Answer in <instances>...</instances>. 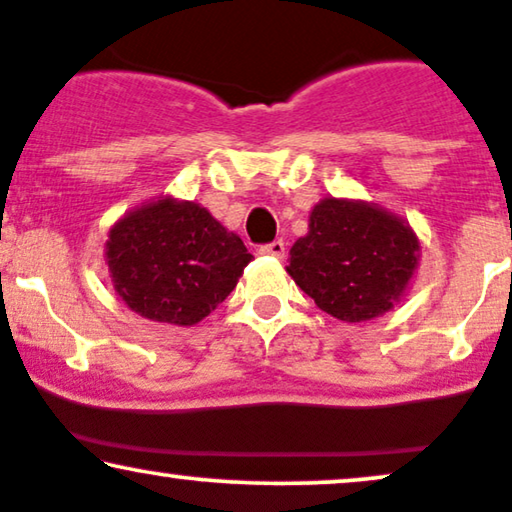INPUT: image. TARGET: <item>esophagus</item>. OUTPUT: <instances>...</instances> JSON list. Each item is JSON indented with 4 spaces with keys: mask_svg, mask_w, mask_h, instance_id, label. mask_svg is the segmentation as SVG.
<instances>
[{
    "mask_svg": "<svg viewBox=\"0 0 512 512\" xmlns=\"http://www.w3.org/2000/svg\"><path fill=\"white\" fill-rule=\"evenodd\" d=\"M263 256H273V258H282L285 256V242H282V239H275V242H270V244H263L261 249Z\"/></svg>",
    "mask_w": 512,
    "mask_h": 512,
    "instance_id": "1",
    "label": "esophagus"
}]
</instances>
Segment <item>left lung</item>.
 I'll use <instances>...</instances> for the list:
<instances>
[{"mask_svg": "<svg viewBox=\"0 0 512 512\" xmlns=\"http://www.w3.org/2000/svg\"><path fill=\"white\" fill-rule=\"evenodd\" d=\"M418 237L382 208L323 199L308 235L292 246L287 273L320 311L363 323L389 311L418 266Z\"/></svg>", "mask_w": 512, "mask_h": 512, "instance_id": "left-lung-1", "label": "left lung"}]
</instances>
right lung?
Wrapping results in <instances>:
<instances>
[{
    "instance_id": "add662e5",
    "label": "right lung",
    "mask_w": 512,
    "mask_h": 512,
    "mask_svg": "<svg viewBox=\"0 0 512 512\" xmlns=\"http://www.w3.org/2000/svg\"><path fill=\"white\" fill-rule=\"evenodd\" d=\"M251 258L206 208L175 199L128 213L106 242L121 299L142 318L170 325H194L223 304Z\"/></svg>"
}]
</instances>
